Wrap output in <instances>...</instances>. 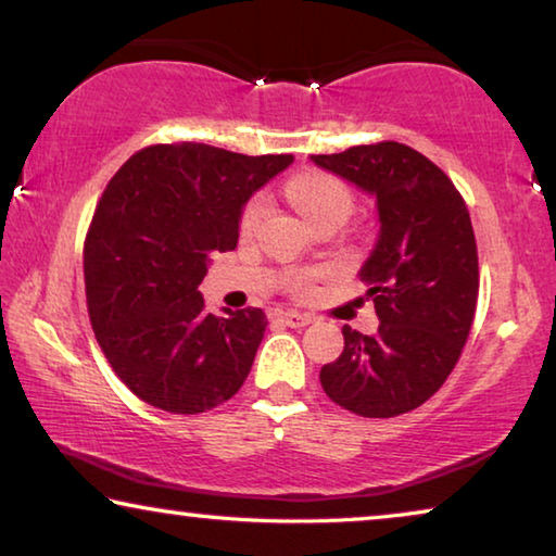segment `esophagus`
Listing matches in <instances>:
<instances>
[{"instance_id":"34e87169","label":"esophagus","mask_w":556,"mask_h":556,"mask_svg":"<svg viewBox=\"0 0 556 556\" xmlns=\"http://www.w3.org/2000/svg\"><path fill=\"white\" fill-rule=\"evenodd\" d=\"M277 318H279L281 324H287L291 328H304V326H308V324L314 321V316L301 314V312H279Z\"/></svg>"}]
</instances>
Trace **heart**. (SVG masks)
<instances>
[{
	"label": "heart",
	"instance_id": "1",
	"mask_svg": "<svg viewBox=\"0 0 556 556\" xmlns=\"http://www.w3.org/2000/svg\"><path fill=\"white\" fill-rule=\"evenodd\" d=\"M287 195L308 223L321 220L326 215H343L345 218L353 208V195L345 188V184H341L333 176L318 174V172H304L291 178L287 184ZM262 213H265V201L252 199L242 213L240 228L244 232L255 230ZM306 281L308 277H299L296 287H304Z\"/></svg>",
	"mask_w": 556,
	"mask_h": 556
}]
</instances>
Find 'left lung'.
Instances as JSON below:
<instances>
[{"instance_id":"1","label":"left lung","mask_w":556,"mask_h":556,"mask_svg":"<svg viewBox=\"0 0 556 556\" xmlns=\"http://www.w3.org/2000/svg\"><path fill=\"white\" fill-rule=\"evenodd\" d=\"M312 162L370 193L380 220L357 271L378 333L343 326V353L318 378L348 412L397 417L446 382L473 324L478 252L468 208L451 178L407 144H361Z\"/></svg>"}]
</instances>
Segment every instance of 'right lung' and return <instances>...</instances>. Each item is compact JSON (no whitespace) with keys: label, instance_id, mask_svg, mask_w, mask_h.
<instances>
[{"label":"right lung","instance_id":"1","mask_svg":"<svg viewBox=\"0 0 556 556\" xmlns=\"http://www.w3.org/2000/svg\"><path fill=\"white\" fill-rule=\"evenodd\" d=\"M291 162L181 142L147 147L112 176L83 269L92 331L139 400L199 414L242 388L267 316L208 314L199 285L215 252L238 248L244 203Z\"/></svg>","mask_w":556,"mask_h":556}]
</instances>
